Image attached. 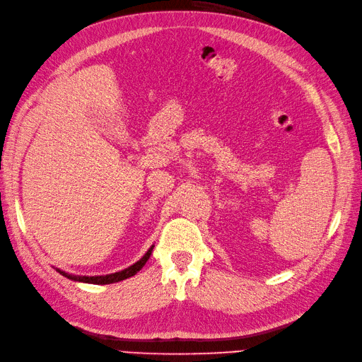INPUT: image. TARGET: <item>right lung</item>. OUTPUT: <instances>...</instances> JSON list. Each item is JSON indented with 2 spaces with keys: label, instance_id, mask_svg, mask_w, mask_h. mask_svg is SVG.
Returning a JSON list of instances; mask_svg holds the SVG:
<instances>
[{
  "label": "right lung",
  "instance_id": "obj_1",
  "mask_svg": "<svg viewBox=\"0 0 362 362\" xmlns=\"http://www.w3.org/2000/svg\"><path fill=\"white\" fill-rule=\"evenodd\" d=\"M151 251H153V246H151V247L148 249L147 254L144 255L139 262H136L134 264H132L130 268H127V269H124V271L115 272V274L86 277V276H71V274H66L65 271H60V269H59V272H60L62 276H65V277H68V279H71V280H76V282H85V284H94V285H108V284H115V282H120V280H124V279H128V277L134 276L136 272H138V271L144 267V264L147 263V260L150 259V255H151Z\"/></svg>",
  "mask_w": 362,
  "mask_h": 362
}]
</instances>
